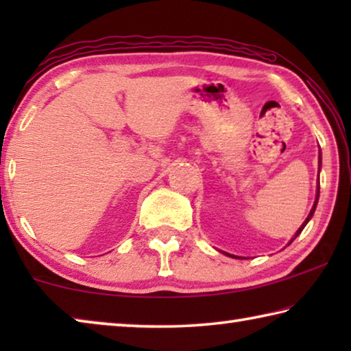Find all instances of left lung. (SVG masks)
Returning a JSON list of instances; mask_svg holds the SVG:
<instances>
[{
  "instance_id": "obj_1",
  "label": "left lung",
  "mask_w": 351,
  "mask_h": 351,
  "mask_svg": "<svg viewBox=\"0 0 351 351\" xmlns=\"http://www.w3.org/2000/svg\"><path fill=\"white\" fill-rule=\"evenodd\" d=\"M319 167H320V156H319ZM317 199H319V186H317V195H316V201H314V206H313V209H311V212H310V215H308L306 217V219H305V221H304V224H302L300 226V228H299V230H297V232H295V235H294V239H295V237L297 235H299L300 232H302V230H304V228H305V226H306V223L308 221H310V219H311V217H313V213H314V210H316V206H317ZM293 239V240H294ZM293 240H291L289 243H293ZM226 255H229V257H234V255H230V254H226ZM235 258H239V257H235Z\"/></svg>"
}]
</instances>
